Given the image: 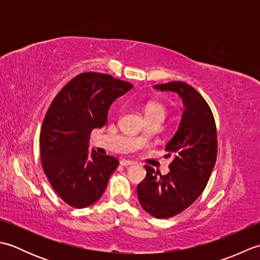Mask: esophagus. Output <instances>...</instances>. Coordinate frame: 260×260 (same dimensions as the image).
Segmentation results:
<instances>
[{
	"label": "esophagus",
	"instance_id": "1",
	"mask_svg": "<svg viewBox=\"0 0 260 260\" xmlns=\"http://www.w3.org/2000/svg\"><path fill=\"white\" fill-rule=\"evenodd\" d=\"M120 165H123V167H131V165H133L134 163L132 161H128V159H120Z\"/></svg>",
	"mask_w": 260,
	"mask_h": 260
}]
</instances>
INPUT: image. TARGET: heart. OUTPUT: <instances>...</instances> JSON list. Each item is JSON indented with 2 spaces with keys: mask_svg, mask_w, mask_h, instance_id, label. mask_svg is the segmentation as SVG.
<instances>
[{
  "mask_svg": "<svg viewBox=\"0 0 260 260\" xmlns=\"http://www.w3.org/2000/svg\"><path fill=\"white\" fill-rule=\"evenodd\" d=\"M165 113V109L163 107V105L158 104V103H148L145 107V115H150V114H163Z\"/></svg>",
  "mask_w": 260,
  "mask_h": 260,
  "instance_id": "obj_1",
  "label": "heart"
}]
</instances>
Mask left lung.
<instances>
[{
    "instance_id": "left-lung-1",
    "label": "left lung",
    "mask_w": 260,
    "mask_h": 260,
    "mask_svg": "<svg viewBox=\"0 0 260 260\" xmlns=\"http://www.w3.org/2000/svg\"><path fill=\"white\" fill-rule=\"evenodd\" d=\"M178 93L183 103L179 128L165 146L172 156L167 175L145 167L146 176L137 185L142 208L154 218L165 219L182 212L200 197L217 159V128L211 109L192 86L172 81L153 86Z\"/></svg>"
}]
</instances>
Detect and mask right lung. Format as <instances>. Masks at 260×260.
<instances>
[{"mask_svg":"<svg viewBox=\"0 0 260 260\" xmlns=\"http://www.w3.org/2000/svg\"><path fill=\"white\" fill-rule=\"evenodd\" d=\"M134 86L99 73L71 79L53 99L40 134L42 168L50 184L69 206L95 203L106 189L118 159L89 152L93 128L107 123L110 105Z\"/></svg>","mask_w":260,"mask_h":260,"instance_id":"obj_1","label":"right lung"}]
</instances>
